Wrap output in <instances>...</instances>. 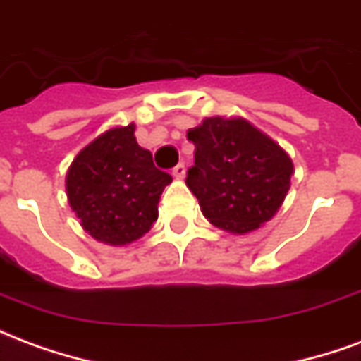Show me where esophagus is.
<instances>
[{"instance_id": "esophagus-1", "label": "esophagus", "mask_w": 361, "mask_h": 361, "mask_svg": "<svg viewBox=\"0 0 361 361\" xmlns=\"http://www.w3.org/2000/svg\"><path fill=\"white\" fill-rule=\"evenodd\" d=\"M172 176L176 180H183L185 178V164H178L172 170Z\"/></svg>"}]
</instances>
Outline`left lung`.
<instances>
[{"mask_svg":"<svg viewBox=\"0 0 361 361\" xmlns=\"http://www.w3.org/2000/svg\"><path fill=\"white\" fill-rule=\"evenodd\" d=\"M195 164L185 183L211 224L232 234L257 230L276 214L294 164L271 137L243 118H207L188 131Z\"/></svg>","mask_w":361,"mask_h":361,"instance_id":"left-lung-1","label":"left lung"}]
</instances>
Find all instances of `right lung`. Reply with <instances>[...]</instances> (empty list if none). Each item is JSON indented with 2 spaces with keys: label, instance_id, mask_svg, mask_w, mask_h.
<instances>
[{
  "label": "right lung",
  "instance_id": "right-lung-1",
  "mask_svg": "<svg viewBox=\"0 0 361 361\" xmlns=\"http://www.w3.org/2000/svg\"><path fill=\"white\" fill-rule=\"evenodd\" d=\"M133 133L129 123L98 135L75 157L66 178L67 199L81 226L108 245H127L147 234L172 181Z\"/></svg>",
  "mask_w": 361,
  "mask_h": 361
}]
</instances>
